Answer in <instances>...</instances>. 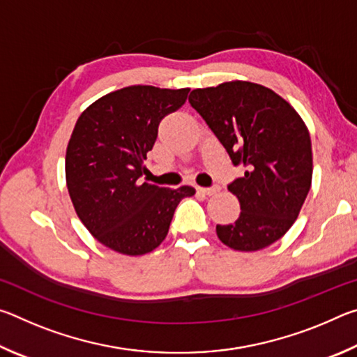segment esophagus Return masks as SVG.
<instances>
[{
  "label": "esophagus",
  "mask_w": 357,
  "mask_h": 357,
  "mask_svg": "<svg viewBox=\"0 0 357 357\" xmlns=\"http://www.w3.org/2000/svg\"><path fill=\"white\" fill-rule=\"evenodd\" d=\"M197 192L202 195H214L219 192V187H197Z\"/></svg>",
  "instance_id": "34e87169"
}]
</instances>
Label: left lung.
<instances>
[{"label": "left lung", "instance_id": "obj_1", "mask_svg": "<svg viewBox=\"0 0 357 357\" xmlns=\"http://www.w3.org/2000/svg\"><path fill=\"white\" fill-rule=\"evenodd\" d=\"M190 105L206 121L244 176L228 184L241 214L217 225L229 249L255 252L285 234L310 190L312 142L298 112L263 84L227 82L193 89Z\"/></svg>", "mask_w": 357, "mask_h": 357}]
</instances>
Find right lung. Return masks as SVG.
Returning a JSON list of instances; mask_svg holds the SVG:
<instances>
[{"label": "right lung", "instance_id": "right-lung-1", "mask_svg": "<svg viewBox=\"0 0 357 357\" xmlns=\"http://www.w3.org/2000/svg\"><path fill=\"white\" fill-rule=\"evenodd\" d=\"M189 88L134 84L89 105L66 151V183L88 231L123 255H144L165 239L174 209L195 189L143 183L159 124L184 105Z\"/></svg>", "mask_w": 357, "mask_h": 357}]
</instances>
